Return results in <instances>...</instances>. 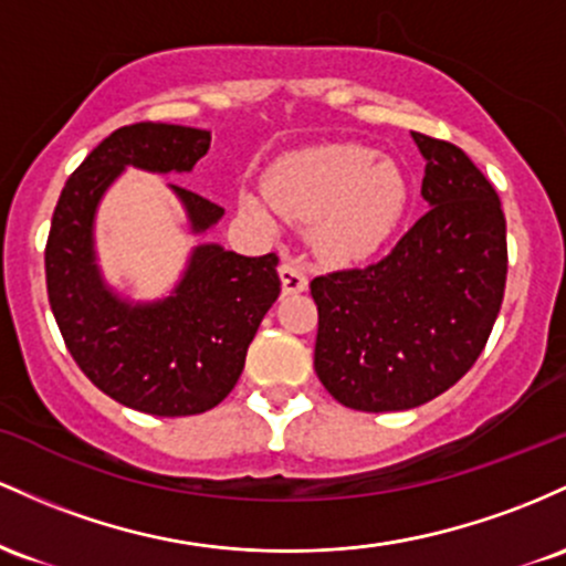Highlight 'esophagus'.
I'll return each mask as SVG.
<instances>
[{"label": "esophagus", "mask_w": 566, "mask_h": 566, "mask_svg": "<svg viewBox=\"0 0 566 566\" xmlns=\"http://www.w3.org/2000/svg\"><path fill=\"white\" fill-rule=\"evenodd\" d=\"M281 283H283V294H300V291L307 289V272H304L300 264L283 262Z\"/></svg>", "instance_id": "esophagus-1"}]
</instances>
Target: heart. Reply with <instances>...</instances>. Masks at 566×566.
<instances>
[{"label": "heart", "instance_id": "1", "mask_svg": "<svg viewBox=\"0 0 566 566\" xmlns=\"http://www.w3.org/2000/svg\"><path fill=\"white\" fill-rule=\"evenodd\" d=\"M270 195L285 216L315 224L317 249L336 262L377 253L409 208L401 170L358 144H332L291 157L272 174ZM243 208L259 219L266 216L256 195H243Z\"/></svg>", "mask_w": 566, "mask_h": 566}]
</instances>
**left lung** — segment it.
I'll return each mask as SVG.
<instances>
[{"mask_svg":"<svg viewBox=\"0 0 566 566\" xmlns=\"http://www.w3.org/2000/svg\"><path fill=\"white\" fill-rule=\"evenodd\" d=\"M428 211L379 262L310 283L315 374L358 411H403L460 382L505 294V213L460 146L415 133Z\"/></svg>","mask_w":566,"mask_h":566,"instance_id":"8db88e82","label":"left lung"}]
</instances>
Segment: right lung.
<instances>
[{
	"label": "right lung",
	"mask_w": 566,
	"mask_h": 566,
	"mask_svg": "<svg viewBox=\"0 0 566 566\" xmlns=\"http://www.w3.org/2000/svg\"><path fill=\"white\" fill-rule=\"evenodd\" d=\"M211 146V130L133 123L106 136L66 179L53 211L44 277L69 353L101 392L155 417L202 415L238 385L259 323L281 294L277 256H240L219 245L192 253L176 296L130 307L101 283L93 264V213L125 165L184 174ZM192 230L216 224L224 208L174 187Z\"/></svg>",
	"instance_id": "right-lung-1"
}]
</instances>
